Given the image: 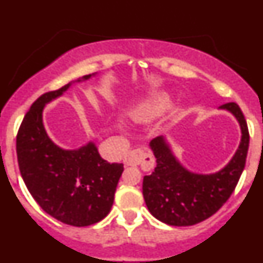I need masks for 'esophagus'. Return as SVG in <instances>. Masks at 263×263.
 Instances as JSON below:
<instances>
[{
	"instance_id": "1",
	"label": "esophagus",
	"mask_w": 263,
	"mask_h": 263,
	"mask_svg": "<svg viewBox=\"0 0 263 263\" xmlns=\"http://www.w3.org/2000/svg\"><path fill=\"white\" fill-rule=\"evenodd\" d=\"M145 158H150L153 163H154V159H153L152 155H148L145 150L142 148H133V150H130L124 158V163L126 166H137V164L142 163L143 159Z\"/></svg>"
}]
</instances>
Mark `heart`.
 <instances>
[{"mask_svg": "<svg viewBox=\"0 0 263 263\" xmlns=\"http://www.w3.org/2000/svg\"><path fill=\"white\" fill-rule=\"evenodd\" d=\"M166 103V99H157L154 101H150L148 104H143V105L134 109L130 113V117L136 122H148V121H152L155 116H158L160 111L163 110Z\"/></svg>", "mask_w": 263, "mask_h": 263, "instance_id": "obj_1", "label": "heart"}]
</instances>
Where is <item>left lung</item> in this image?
I'll return each instance as SVG.
<instances>
[{"label":"left lung","mask_w":263,"mask_h":263,"mask_svg":"<svg viewBox=\"0 0 263 263\" xmlns=\"http://www.w3.org/2000/svg\"><path fill=\"white\" fill-rule=\"evenodd\" d=\"M222 109L232 111L240 122L242 139L233 159L212 175H197L183 168L170 152L162 137L150 142L157 167L143 178L142 192L148 211L164 224L188 227L215 215L233 194L245 168L249 148L248 124L236 103H227Z\"/></svg>","instance_id":"1"}]
</instances>
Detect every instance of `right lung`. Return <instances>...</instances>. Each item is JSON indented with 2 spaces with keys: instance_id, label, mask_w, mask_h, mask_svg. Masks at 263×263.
I'll list each match as a JSON object with an SVG mask.
<instances>
[{
  "instance_id": "obj_1",
  "label": "right lung",
  "mask_w": 263,
  "mask_h": 263,
  "mask_svg": "<svg viewBox=\"0 0 263 263\" xmlns=\"http://www.w3.org/2000/svg\"><path fill=\"white\" fill-rule=\"evenodd\" d=\"M68 87L69 83L43 93L25 115L17 134L18 166L27 190L46 213L63 224L88 227L110 212L124 166L104 160L93 143L68 152L48 138L42 122L43 106Z\"/></svg>"
}]
</instances>
